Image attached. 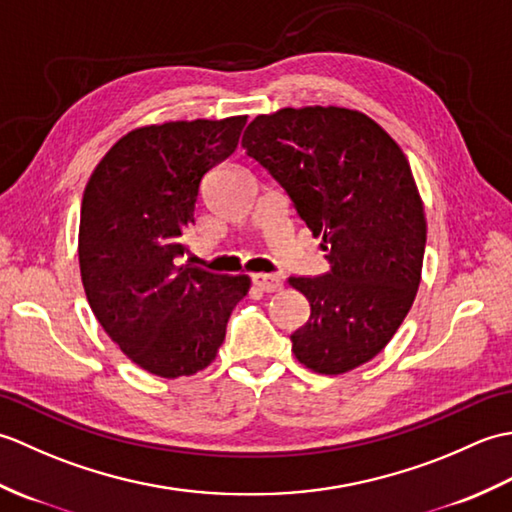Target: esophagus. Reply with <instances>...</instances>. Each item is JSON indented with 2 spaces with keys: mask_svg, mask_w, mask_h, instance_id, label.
Returning a JSON list of instances; mask_svg holds the SVG:
<instances>
[{
  "mask_svg": "<svg viewBox=\"0 0 512 512\" xmlns=\"http://www.w3.org/2000/svg\"><path fill=\"white\" fill-rule=\"evenodd\" d=\"M253 284L262 292H277V290L284 288V279H281L279 275L257 273V275H253Z\"/></svg>",
  "mask_w": 512,
  "mask_h": 512,
  "instance_id": "1",
  "label": "esophagus"
}]
</instances>
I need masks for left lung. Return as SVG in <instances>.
Here are the masks:
<instances>
[{
  "label": "left lung",
  "instance_id": "1",
  "mask_svg": "<svg viewBox=\"0 0 512 512\" xmlns=\"http://www.w3.org/2000/svg\"><path fill=\"white\" fill-rule=\"evenodd\" d=\"M242 147L328 250L330 273L288 279L310 301L308 323L290 336L297 361L325 376L372 361L422 275L427 220L407 156L372 118L334 105L257 116Z\"/></svg>",
  "mask_w": 512,
  "mask_h": 512
}]
</instances>
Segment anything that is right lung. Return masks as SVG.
I'll return each mask as SVG.
<instances>
[{
  "label": "right lung",
  "mask_w": 512,
  "mask_h": 512,
  "mask_svg": "<svg viewBox=\"0 0 512 512\" xmlns=\"http://www.w3.org/2000/svg\"><path fill=\"white\" fill-rule=\"evenodd\" d=\"M246 116L132 129L83 191L79 266L94 317L121 352L160 378L209 367L248 295L246 275L178 266L200 182L237 149Z\"/></svg>",
  "instance_id": "right-lung-1"
}]
</instances>
